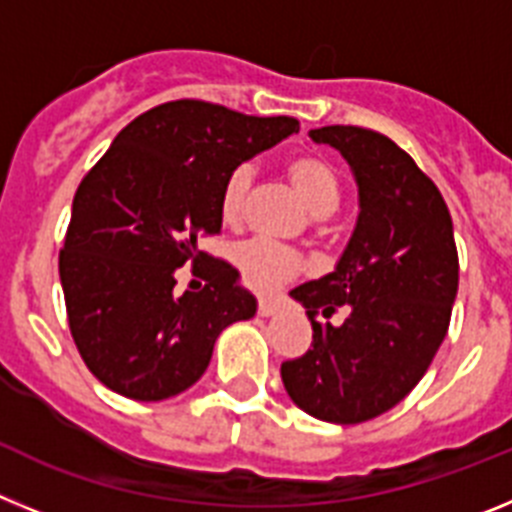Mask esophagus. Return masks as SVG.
<instances>
[{
  "mask_svg": "<svg viewBox=\"0 0 512 512\" xmlns=\"http://www.w3.org/2000/svg\"><path fill=\"white\" fill-rule=\"evenodd\" d=\"M277 310H279L277 300H271V297H261V300H259V315L269 318V315H274Z\"/></svg>",
  "mask_w": 512,
  "mask_h": 512,
  "instance_id": "1",
  "label": "esophagus"
}]
</instances>
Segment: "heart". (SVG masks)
Returning a JSON list of instances; mask_svg holds the SVG:
<instances>
[{
  "instance_id": "1",
  "label": "heart",
  "mask_w": 512,
  "mask_h": 512,
  "mask_svg": "<svg viewBox=\"0 0 512 512\" xmlns=\"http://www.w3.org/2000/svg\"><path fill=\"white\" fill-rule=\"evenodd\" d=\"M284 174L312 215L328 217L338 210L343 194L341 179L325 158L312 156V153L289 158ZM251 184V164L235 166L228 174L223 192H220V217H223L225 225H238L243 220ZM233 261L241 271L243 282L256 292H271V289L282 287L284 282H289L305 269V259L300 253L287 246H279V243L264 241V238L238 243L233 248Z\"/></svg>"
}]
</instances>
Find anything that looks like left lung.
I'll use <instances>...</instances> for the list:
<instances>
[{
  "label": "left lung",
  "mask_w": 512,
  "mask_h": 512,
  "mask_svg": "<svg viewBox=\"0 0 512 512\" xmlns=\"http://www.w3.org/2000/svg\"><path fill=\"white\" fill-rule=\"evenodd\" d=\"M346 158L359 184V220L336 271L295 287L312 348L282 364L297 408L354 425L395 408L428 372L446 338L459 289L449 207L436 184L387 135L354 125L310 130ZM338 329L320 324L338 306Z\"/></svg>",
  "instance_id": "1"
}]
</instances>
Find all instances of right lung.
<instances>
[{"mask_svg":"<svg viewBox=\"0 0 512 512\" xmlns=\"http://www.w3.org/2000/svg\"><path fill=\"white\" fill-rule=\"evenodd\" d=\"M297 130L295 117L176 99L125 125L81 179L58 271L71 336L104 387L140 402L179 395L205 374L217 336L256 315L238 271L197 241L223 228L230 171ZM189 260L206 287L176 296Z\"/></svg>","mask_w":512,"mask_h":512,"instance_id":"right-lung-1","label":"right lung"}]
</instances>
